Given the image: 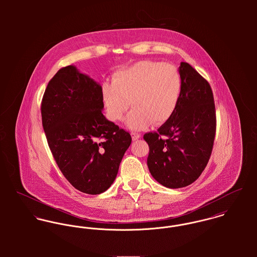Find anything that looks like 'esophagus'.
Instances as JSON below:
<instances>
[{
  "instance_id": "34e87169",
  "label": "esophagus",
  "mask_w": 257,
  "mask_h": 257,
  "mask_svg": "<svg viewBox=\"0 0 257 257\" xmlns=\"http://www.w3.org/2000/svg\"><path fill=\"white\" fill-rule=\"evenodd\" d=\"M131 135H132V139H133V141H138V140L141 138V135H140V134H138V133H132Z\"/></svg>"
}]
</instances>
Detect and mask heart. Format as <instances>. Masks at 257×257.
I'll return each mask as SVG.
<instances>
[{"instance_id": "b5f03b06", "label": "heart", "mask_w": 257, "mask_h": 257, "mask_svg": "<svg viewBox=\"0 0 257 257\" xmlns=\"http://www.w3.org/2000/svg\"><path fill=\"white\" fill-rule=\"evenodd\" d=\"M181 89V75L175 66L144 60L113 74L111 83L103 84L102 97L112 121L120 120L132 103L134 109L125 124L133 131H142L153 121L162 124L172 116Z\"/></svg>"}]
</instances>
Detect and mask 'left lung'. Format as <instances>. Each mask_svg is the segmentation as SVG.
I'll list each match as a JSON object with an SVG mask.
<instances>
[{
	"label": "left lung",
	"instance_id": "1",
	"mask_svg": "<svg viewBox=\"0 0 257 257\" xmlns=\"http://www.w3.org/2000/svg\"><path fill=\"white\" fill-rule=\"evenodd\" d=\"M181 96L172 116L156 133L144 136L149 147L147 166L164 187L195 182L210 159L216 134V110L210 84L190 64L181 62Z\"/></svg>",
	"mask_w": 257,
	"mask_h": 257
}]
</instances>
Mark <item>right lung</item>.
Masks as SVG:
<instances>
[{"label": "right lung", "mask_w": 257, "mask_h": 257, "mask_svg": "<svg viewBox=\"0 0 257 257\" xmlns=\"http://www.w3.org/2000/svg\"><path fill=\"white\" fill-rule=\"evenodd\" d=\"M102 86L76 66L49 81L41 103L42 126L64 177L77 190L98 195L113 183L131 135L103 114Z\"/></svg>", "instance_id": "right-lung-1"}]
</instances>
